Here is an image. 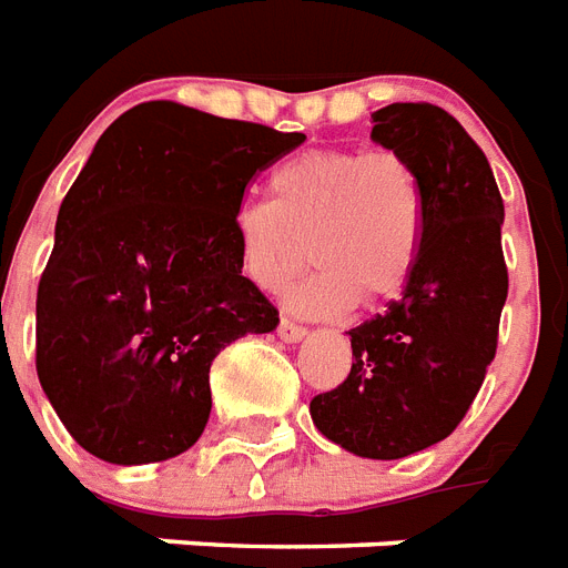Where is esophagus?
<instances>
[{
	"label": "esophagus",
	"instance_id": "obj_1",
	"mask_svg": "<svg viewBox=\"0 0 568 568\" xmlns=\"http://www.w3.org/2000/svg\"><path fill=\"white\" fill-rule=\"evenodd\" d=\"M308 335V329L305 326H300V323H293V320H281L278 323V338L284 341V344H296V341H302Z\"/></svg>",
	"mask_w": 568,
	"mask_h": 568
}]
</instances>
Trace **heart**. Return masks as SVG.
<instances>
[{
  "label": "heart",
  "instance_id": "b5f03b06",
  "mask_svg": "<svg viewBox=\"0 0 568 568\" xmlns=\"http://www.w3.org/2000/svg\"><path fill=\"white\" fill-rule=\"evenodd\" d=\"M239 275L275 293L308 260L317 272L287 290L305 317H341L398 296L425 242V187L407 158L368 149H305L275 168L268 200L233 212Z\"/></svg>",
  "mask_w": 568,
  "mask_h": 568
}]
</instances>
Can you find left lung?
Returning a JSON list of instances; mask_svg holds the SVG:
<instances>
[{
	"label": "left lung",
	"instance_id": "8db88e82",
	"mask_svg": "<svg viewBox=\"0 0 568 568\" xmlns=\"http://www.w3.org/2000/svg\"><path fill=\"white\" fill-rule=\"evenodd\" d=\"M371 122V140L407 158L425 187V242L400 300L347 332L353 368L311 400V419L341 449L395 462L446 440L470 410L509 275L503 197L462 122L434 104H389Z\"/></svg>",
	"mask_w": 568,
	"mask_h": 568
}]
</instances>
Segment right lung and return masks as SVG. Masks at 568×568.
Masks as SVG:
<instances>
[{"instance_id":"add662e5","label":"right lung","mask_w":568,"mask_h":568,"mask_svg":"<svg viewBox=\"0 0 568 568\" xmlns=\"http://www.w3.org/2000/svg\"><path fill=\"white\" fill-rule=\"evenodd\" d=\"M302 140L173 101L101 134L59 206L36 302L38 381L89 455L134 467L191 449L212 359L278 326L239 275L230 219L254 173Z\"/></svg>"}]
</instances>
